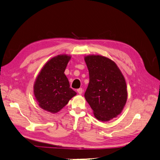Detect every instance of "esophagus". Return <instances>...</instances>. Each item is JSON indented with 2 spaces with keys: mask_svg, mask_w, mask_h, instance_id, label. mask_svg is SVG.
Masks as SVG:
<instances>
[{
  "mask_svg": "<svg viewBox=\"0 0 160 160\" xmlns=\"http://www.w3.org/2000/svg\"><path fill=\"white\" fill-rule=\"evenodd\" d=\"M77 92H78V94H80V95H81V94H82V92H83V90H82V88H78L77 90Z\"/></svg>",
  "mask_w": 160,
  "mask_h": 160,
  "instance_id": "34e87169",
  "label": "esophagus"
}]
</instances>
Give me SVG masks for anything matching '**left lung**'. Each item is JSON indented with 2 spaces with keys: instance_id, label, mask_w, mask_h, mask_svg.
Masks as SVG:
<instances>
[{
  "instance_id": "1",
  "label": "left lung",
  "mask_w": 160,
  "mask_h": 160,
  "mask_svg": "<svg viewBox=\"0 0 160 160\" xmlns=\"http://www.w3.org/2000/svg\"><path fill=\"white\" fill-rule=\"evenodd\" d=\"M84 61L89 73L84 98L98 120L109 121L121 113L127 102L125 78L116 63L103 56H85Z\"/></svg>"
}]
</instances>
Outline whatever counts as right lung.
Here are the masks:
<instances>
[{
	"instance_id": "add662e5",
	"label": "right lung",
	"mask_w": 160,
	"mask_h": 160,
	"mask_svg": "<svg viewBox=\"0 0 160 160\" xmlns=\"http://www.w3.org/2000/svg\"><path fill=\"white\" fill-rule=\"evenodd\" d=\"M71 55L60 54L52 58L43 66L36 78L33 92L41 108L57 113L77 93L64 73Z\"/></svg>"
}]
</instances>
